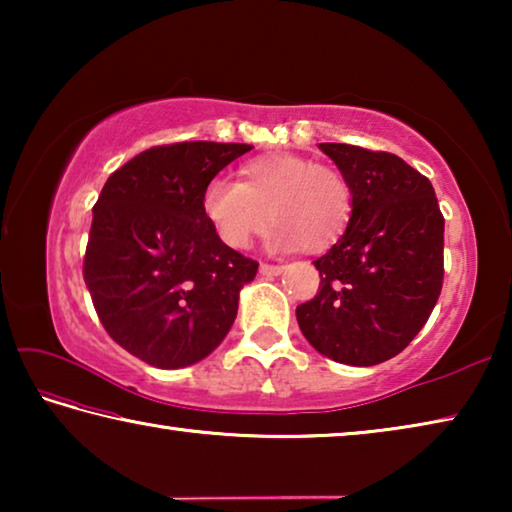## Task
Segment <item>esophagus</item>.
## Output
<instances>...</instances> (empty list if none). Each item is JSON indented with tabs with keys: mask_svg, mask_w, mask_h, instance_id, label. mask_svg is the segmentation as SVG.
I'll return each instance as SVG.
<instances>
[{
	"mask_svg": "<svg viewBox=\"0 0 512 512\" xmlns=\"http://www.w3.org/2000/svg\"><path fill=\"white\" fill-rule=\"evenodd\" d=\"M259 273L266 275V277H275V275L284 273V266H280V264H259Z\"/></svg>",
	"mask_w": 512,
	"mask_h": 512,
	"instance_id": "34e87169",
	"label": "esophagus"
}]
</instances>
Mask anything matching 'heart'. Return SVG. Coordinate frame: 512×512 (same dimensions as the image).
Instances as JSON below:
<instances>
[{
  "instance_id": "1",
  "label": "heart",
  "mask_w": 512,
  "mask_h": 512,
  "mask_svg": "<svg viewBox=\"0 0 512 512\" xmlns=\"http://www.w3.org/2000/svg\"><path fill=\"white\" fill-rule=\"evenodd\" d=\"M244 183L216 176L205 185L201 207L225 246L246 248L271 221L273 246L323 250L348 230L354 192L348 176L329 164L280 153L241 169Z\"/></svg>"
}]
</instances>
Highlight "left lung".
I'll use <instances>...</instances> for the list:
<instances>
[{
    "label": "left lung",
    "mask_w": 512,
    "mask_h": 512,
    "mask_svg": "<svg viewBox=\"0 0 512 512\" xmlns=\"http://www.w3.org/2000/svg\"><path fill=\"white\" fill-rule=\"evenodd\" d=\"M348 176V230L316 259L318 293L296 309L305 339L345 366L393 359L443 289L445 219L429 178L386 151L318 144Z\"/></svg>",
    "instance_id": "left-lung-1"
}]
</instances>
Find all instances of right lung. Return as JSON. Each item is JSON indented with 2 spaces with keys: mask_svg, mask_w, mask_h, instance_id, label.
<instances>
[{
  "mask_svg": "<svg viewBox=\"0 0 512 512\" xmlns=\"http://www.w3.org/2000/svg\"><path fill=\"white\" fill-rule=\"evenodd\" d=\"M250 144L153 146L119 167L92 207L83 280L110 339L155 368L205 359L237 318L257 262L205 219V185Z\"/></svg>",
  "mask_w": 512,
  "mask_h": 512,
  "instance_id": "obj_1",
  "label": "right lung"
}]
</instances>
